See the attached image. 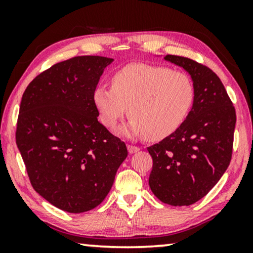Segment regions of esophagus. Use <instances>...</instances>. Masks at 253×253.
Returning a JSON list of instances; mask_svg holds the SVG:
<instances>
[{"instance_id": "esophagus-1", "label": "esophagus", "mask_w": 253, "mask_h": 253, "mask_svg": "<svg viewBox=\"0 0 253 253\" xmlns=\"http://www.w3.org/2000/svg\"><path fill=\"white\" fill-rule=\"evenodd\" d=\"M127 151H129L130 154L137 153V152H139V147L133 146V145H127Z\"/></svg>"}]
</instances>
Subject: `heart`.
<instances>
[{"mask_svg": "<svg viewBox=\"0 0 253 253\" xmlns=\"http://www.w3.org/2000/svg\"><path fill=\"white\" fill-rule=\"evenodd\" d=\"M196 89L184 72L144 63L129 64L115 72L112 87L99 85L93 102L103 126L112 129L127 113L132 119L120 130L124 136L159 140L185 122Z\"/></svg>", "mask_w": 253, "mask_h": 253, "instance_id": "b5f03b06", "label": "heart"}]
</instances>
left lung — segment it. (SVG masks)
Listing matches in <instances>:
<instances>
[{
  "mask_svg": "<svg viewBox=\"0 0 253 253\" xmlns=\"http://www.w3.org/2000/svg\"><path fill=\"white\" fill-rule=\"evenodd\" d=\"M165 60L188 72L196 96L182 126L147 147L153 159L148 184L162 203L189 206L205 197L227 170L236 114L223 84L210 68L176 55Z\"/></svg>",
  "mask_w": 253,
  "mask_h": 253,
  "instance_id": "obj_1",
  "label": "left lung"
}]
</instances>
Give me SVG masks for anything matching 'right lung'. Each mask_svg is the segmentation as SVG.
<instances>
[{"mask_svg": "<svg viewBox=\"0 0 253 253\" xmlns=\"http://www.w3.org/2000/svg\"><path fill=\"white\" fill-rule=\"evenodd\" d=\"M113 58L77 56L54 64L27 86L16 144L33 189L69 213L100 205L127 157L126 144L98 121L93 92Z\"/></svg>", "mask_w": 253, "mask_h": 253, "instance_id": "obj_1", "label": "right lung"}]
</instances>
